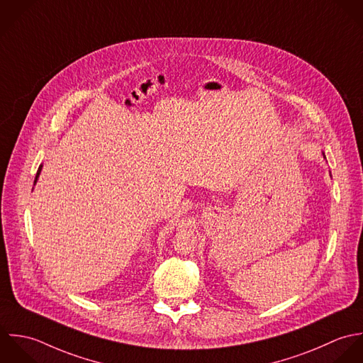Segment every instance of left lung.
<instances>
[{"mask_svg": "<svg viewBox=\"0 0 363 363\" xmlns=\"http://www.w3.org/2000/svg\"><path fill=\"white\" fill-rule=\"evenodd\" d=\"M323 155H324V158H325V154H324V152H323Z\"/></svg>", "mask_w": 363, "mask_h": 363, "instance_id": "8db88e82", "label": "left lung"}]
</instances>
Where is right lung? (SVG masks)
<instances>
[{"label":"right lung","instance_id":"right-lung-1","mask_svg":"<svg viewBox=\"0 0 363 363\" xmlns=\"http://www.w3.org/2000/svg\"><path fill=\"white\" fill-rule=\"evenodd\" d=\"M42 167H43V164H40V165H39V169H38V172H36V177H35V182H33V185H36V182H38V178H39V175H40Z\"/></svg>","mask_w":363,"mask_h":363}]
</instances>
